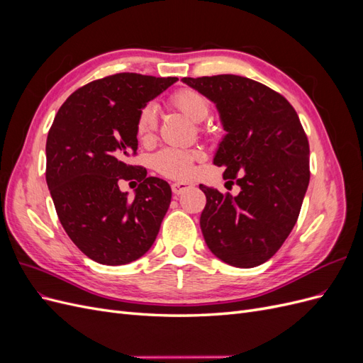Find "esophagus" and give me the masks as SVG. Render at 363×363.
I'll return each mask as SVG.
<instances>
[{"label":"esophagus","instance_id":"esophagus-1","mask_svg":"<svg viewBox=\"0 0 363 363\" xmlns=\"http://www.w3.org/2000/svg\"><path fill=\"white\" fill-rule=\"evenodd\" d=\"M192 188H194V184L189 183V182H179V183H174L171 186L174 195H180V194L188 191V189H192Z\"/></svg>","mask_w":363,"mask_h":363}]
</instances>
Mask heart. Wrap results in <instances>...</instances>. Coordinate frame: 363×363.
Here are the masks:
<instances>
[{"instance_id":"b5f03b06","label":"heart","mask_w":363,"mask_h":363,"mask_svg":"<svg viewBox=\"0 0 363 363\" xmlns=\"http://www.w3.org/2000/svg\"><path fill=\"white\" fill-rule=\"evenodd\" d=\"M171 104L188 116L194 123H201L211 115V103L207 98L191 87L175 91L171 98ZM157 128V112L152 104H147L139 111L136 118V136L139 140H150ZM203 159L201 150H180L164 148L152 159L155 168L171 179H188L194 172V163Z\"/></svg>"}]
</instances>
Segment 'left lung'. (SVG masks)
Masks as SVG:
<instances>
[{"label":"left lung","mask_w":363,"mask_h":363,"mask_svg":"<svg viewBox=\"0 0 363 363\" xmlns=\"http://www.w3.org/2000/svg\"><path fill=\"white\" fill-rule=\"evenodd\" d=\"M183 83L215 103L225 136L213 163L240 188L232 196L200 184L206 244L232 267L262 265L292 232L309 186V140L300 118L283 95L247 77H184Z\"/></svg>","instance_id":"obj_1"}]
</instances>
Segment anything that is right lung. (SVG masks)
Wrapping results in <instances>:
<instances>
[{"label": "right lung", "instance_id": "1", "mask_svg": "<svg viewBox=\"0 0 363 363\" xmlns=\"http://www.w3.org/2000/svg\"><path fill=\"white\" fill-rule=\"evenodd\" d=\"M177 77L121 72L69 95L47 138V184L72 242L103 265H125L155 244L171 203L169 184L130 164L136 155V118ZM140 182L135 200L118 189Z\"/></svg>", "mask_w": 363, "mask_h": 363}]
</instances>
